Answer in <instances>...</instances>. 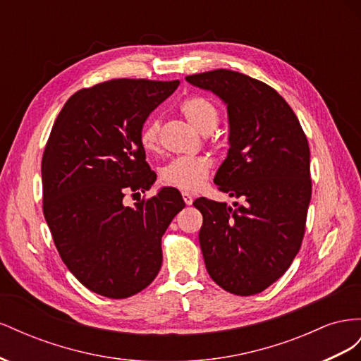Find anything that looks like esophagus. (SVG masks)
I'll return each instance as SVG.
<instances>
[{"label": "esophagus", "mask_w": 361, "mask_h": 361, "mask_svg": "<svg viewBox=\"0 0 361 361\" xmlns=\"http://www.w3.org/2000/svg\"><path fill=\"white\" fill-rule=\"evenodd\" d=\"M182 197H183V202L187 203V204H191V203H192V200H194L192 194H191V192H188V191H182Z\"/></svg>", "instance_id": "obj_1"}]
</instances>
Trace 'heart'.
Returning a JSON list of instances; mask_svg holds the SVG:
<instances>
[{
	"label": "heart",
	"mask_w": 361,
	"mask_h": 361,
	"mask_svg": "<svg viewBox=\"0 0 361 361\" xmlns=\"http://www.w3.org/2000/svg\"><path fill=\"white\" fill-rule=\"evenodd\" d=\"M185 118L202 134H209L220 122V111L216 105L203 96H192L180 104ZM140 143L146 152L158 150L159 120L150 118L141 128ZM212 161L207 157H180L167 162L159 171V179L167 187L183 191L202 188L211 173Z\"/></svg>",
	"instance_id": "heart-1"
}]
</instances>
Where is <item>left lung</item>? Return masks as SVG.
Listing matches in <instances>:
<instances>
[{
    "label": "left lung",
    "mask_w": 361,
    "mask_h": 361,
    "mask_svg": "<svg viewBox=\"0 0 361 361\" xmlns=\"http://www.w3.org/2000/svg\"><path fill=\"white\" fill-rule=\"evenodd\" d=\"M227 106L228 152L214 182L231 197L194 200L203 215L199 243L211 279L224 290L255 295L300 251L312 197L310 149L297 116L265 82L228 69L187 76Z\"/></svg>",
    "instance_id": "obj_1"
}]
</instances>
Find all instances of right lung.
Instances as JSON below:
<instances>
[{"instance_id": "obj_1", "label": "right lung", "mask_w": 361, "mask_h": 361, "mask_svg": "<svg viewBox=\"0 0 361 361\" xmlns=\"http://www.w3.org/2000/svg\"><path fill=\"white\" fill-rule=\"evenodd\" d=\"M176 81L111 80L64 104L42 158L43 215L68 269L108 298L147 288L162 264L161 238L185 207L174 188L125 206L157 180L140 133Z\"/></svg>"}]
</instances>
